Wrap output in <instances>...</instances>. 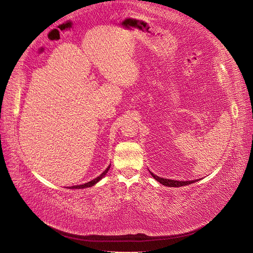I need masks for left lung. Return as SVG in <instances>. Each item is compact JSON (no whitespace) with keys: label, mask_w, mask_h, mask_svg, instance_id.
<instances>
[{"label":"left lung","mask_w":253,"mask_h":253,"mask_svg":"<svg viewBox=\"0 0 253 253\" xmlns=\"http://www.w3.org/2000/svg\"><path fill=\"white\" fill-rule=\"evenodd\" d=\"M150 173H151V175L156 178V180L158 181V182H160L161 184H163V185H165V186H168V187H181V186H186V185H189V184H192V183H194V182H197L195 180H193V181H186V182H184V181H174V180H168V178H163V177H160V176H158V175H154L151 171H150Z\"/></svg>","instance_id":"1"}]
</instances>
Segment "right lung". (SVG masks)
<instances>
[{
	"label": "right lung",
	"instance_id": "right-lung-1",
	"mask_svg": "<svg viewBox=\"0 0 253 253\" xmlns=\"http://www.w3.org/2000/svg\"><path fill=\"white\" fill-rule=\"evenodd\" d=\"M109 168H110V166H108V168L107 169H106L105 171H104V172L102 173V174H100L99 176H97V177H95L94 178V180H92V181H90V182H88V183H86V184H83V185H78V186H72L71 187V188L73 189V188H78V189H80V188H87V187H91V186H93L95 183H97V182H99L100 180H101V178L106 174V173H107L108 172V170H109Z\"/></svg>",
	"mask_w": 253,
	"mask_h": 253
}]
</instances>
